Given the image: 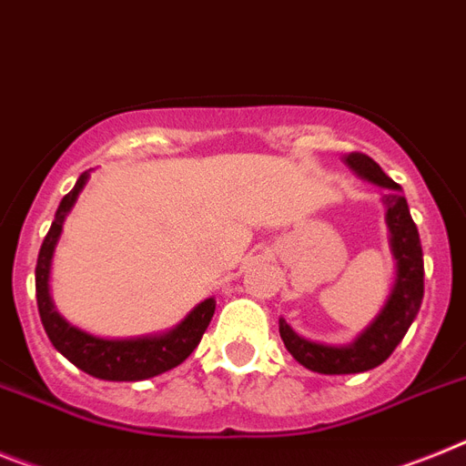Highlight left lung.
I'll list each match as a JSON object with an SVG mask.
<instances>
[{
    "label": "left lung",
    "mask_w": 466,
    "mask_h": 466,
    "mask_svg": "<svg viewBox=\"0 0 466 466\" xmlns=\"http://www.w3.org/2000/svg\"><path fill=\"white\" fill-rule=\"evenodd\" d=\"M344 162L356 177L384 188L381 205L389 228V248L396 261V276L391 292L380 313L372 318V323L356 339L341 347L306 339L280 318V337L285 349L292 353L294 360L320 375H356L384 363L417 318L424 297L422 245L400 186L381 172V167L368 155L349 153Z\"/></svg>",
    "instance_id": "obj_1"
}]
</instances>
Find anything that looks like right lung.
<instances>
[{"instance_id": "1", "label": "right lung", "mask_w": 466, "mask_h": 466, "mask_svg": "<svg viewBox=\"0 0 466 466\" xmlns=\"http://www.w3.org/2000/svg\"><path fill=\"white\" fill-rule=\"evenodd\" d=\"M89 174L91 169L82 174L75 188L61 200V205L56 209L54 224H51L49 233L42 242V249H39L37 268H35L39 318H42L46 337L51 339L56 351H61L70 363L85 370L86 375L108 381L150 380V377H157L167 370L181 365L195 351V347L200 344L202 335H205L207 325L212 320L217 301H214V297L200 301L193 311H188V316L181 323L174 325L167 332L129 337V339H106V337L91 335V332H85V329L75 328L73 323H67L66 318L56 311L54 299H51V261H54L56 245L61 240L66 217L77 202L79 193L85 190Z\"/></svg>"}]
</instances>
